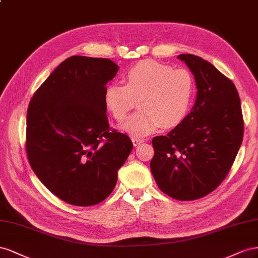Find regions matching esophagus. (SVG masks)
I'll return each instance as SVG.
<instances>
[{"mask_svg":"<svg viewBox=\"0 0 258 258\" xmlns=\"http://www.w3.org/2000/svg\"><path fill=\"white\" fill-rule=\"evenodd\" d=\"M132 142H133V145L136 147V146H138L139 144H143V143H144V139L133 137V138H132Z\"/></svg>","mask_w":258,"mask_h":258,"instance_id":"34e87169","label":"esophagus"}]
</instances>
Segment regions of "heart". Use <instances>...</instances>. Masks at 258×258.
I'll return each instance as SVG.
<instances>
[{
	"instance_id": "1",
	"label": "heart",
	"mask_w": 258,
	"mask_h": 258,
	"mask_svg": "<svg viewBox=\"0 0 258 258\" xmlns=\"http://www.w3.org/2000/svg\"><path fill=\"white\" fill-rule=\"evenodd\" d=\"M123 86L109 84L104 105L116 121L122 122L134 108L141 109L121 125L133 137H145L162 126L175 127L185 119L194 93V81L185 69L153 59L138 61L122 76Z\"/></svg>"
}]
</instances>
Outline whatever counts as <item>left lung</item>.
<instances>
[{
  "mask_svg": "<svg viewBox=\"0 0 258 258\" xmlns=\"http://www.w3.org/2000/svg\"><path fill=\"white\" fill-rule=\"evenodd\" d=\"M177 58L195 76L197 98L179 125L152 138L150 170L165 195L191 201L211 194L229 173L243 138V116L231 80L201 57Z\"/></svg>",
  "mask_w": 258,
  "mask_h": 258,
  "instance_id": "obj_1",
  "label": "left lung"
}]
</instances>
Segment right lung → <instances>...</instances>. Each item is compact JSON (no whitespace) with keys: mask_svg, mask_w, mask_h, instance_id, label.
Here are the masks:
<instances>
[{"mask_svg":"<svg viewBox=\"0 0 258 258\" xmlns=\"http://www.w3.org/2000/svg\"><path fill=\"white\" fill-rule=\"evenodd\" d=\"M119 66L108 58L71 56L38 88L27 112L26 148L50 192L78 207L104 201L133 149L110 130L104 92Z\"/></svg>","mask_w":258,"mask_h":258,"instance_id":"add662e5","label":"right lung"}]
</instances>
